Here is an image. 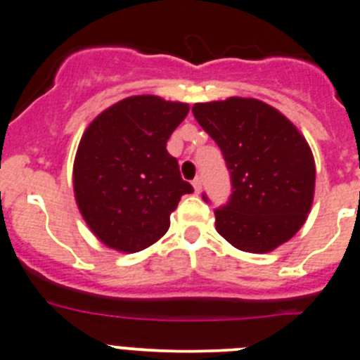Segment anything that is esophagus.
<instances>
[{
  "instance_id": "1",
  "label": "esophagus",
  "mask_w": 360,
  "mask_h": 360,
  "mask_svg": "<svg viewBox=\"0 0 360 360\" xmlns=\"http://www.w3.org/2000/svg\"><path fill=\"white\" fill-rule=\"evenodd\" d=\"M191 184H193V190H195V193H200V190H202V179H200V177H195Z\"/></svg>"
}]
</instances>
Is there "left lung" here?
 Here are the masks:
<instances>
[{
    "mask_svg": "<svg viewBox=\"0 0 360 360\" xmlns=\"http://www.w3.org/2000/svg\"><path fill=\"white\" fill-rule=\"evenodd\" d=\"M191 112L231 172L229 202L214 211L218 234L252 254L291 240L314 199L316 167L304 134L278 110L252 97L197 103Z\"/></svg>",
    "mask_w": 360,
    "mask_h": 360,
    "instance_id": "1",
    "label": "left lung"
}]
</instances>
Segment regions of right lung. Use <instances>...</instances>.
I'll return each instance as SVG.
<instances>
[{
    "mask_svg": "<svg viewBox=\"0 0 360 360\" xmlns=\"http://www.w3.org/2000/svg\"><path fill=\"white\" fill-rule=\"evenodd\" d=\"M190 112L186 103L131 96L101 112L83 133L72 183L83 220L106 247L133 254L170 227L190 183L167 140Z\"/></svg>",
    "mask_w": 360,
    "mask_h": 360,
    "instance_id": "1",
    "label": "right lung"
}]
</instances>
